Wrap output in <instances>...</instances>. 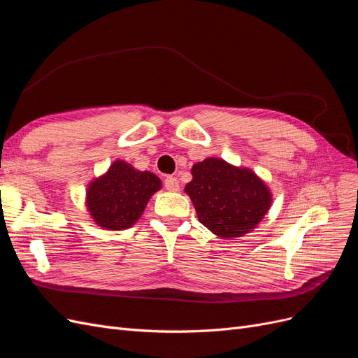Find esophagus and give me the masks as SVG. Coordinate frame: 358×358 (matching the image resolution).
<instances>
[{
	"label": "esophagus",
	"instance_id": "obj_1",
	"mask_svg": "<svg viewBox=\"0 0 358 358\" xmlns=\"http://www.w3.org/2000/svg\"><path fill=\"white\" fill-rule=\"evenodd\" d=\"M164 188L167 191H173V192L179 191V180L176 178H173V176H167L164 179Z\"/></svg>",
	"mask_w": 358,
	"mask_h": 358
}]
</instances>
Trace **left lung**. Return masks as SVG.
I'll use <instances>...</instances> for the list:
<instances>
[{
	"label": "left lung",
	"instance_id": "left-lung-1",
	"mask_svg": "<svg viewBox=\"0 0 358 358\" xmlns=\"http://www.w3.org/2000/svg\"><path fill=\"white\" fill-rule=\"evenodd\" d=\"M185 192L201 224L220 238L243 237L261 224L273 194L252 169L210 157L195 163Z\"/></svg>",
	"mask_w": 358,
	"mask_h": 358
}]
</instances>
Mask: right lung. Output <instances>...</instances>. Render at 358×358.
<instances>
[{
  "label": "right lung",
  "mask_w": 358,
  "mask_h": 358,
  "mask_svg": "<svg viewBox=\"0 0 358 358\" xmlns=\"http://www.w3.org/2000/svg\"><path fill=\"white\" fill-rule=\"evenodd\" d=\"M162 187V180L151 171H141L115 159L102 176L89 183L85 206L96 225L122 231L136 224L148 201Z\"/></svg>",
  "instance_id": "add662e5"
}]
</instances>
